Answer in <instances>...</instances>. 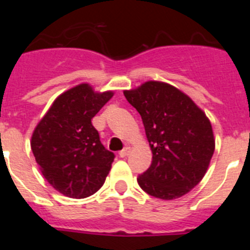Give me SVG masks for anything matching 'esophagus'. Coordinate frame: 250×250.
I'll list each match as a JSON object with an SVG mask.
<instances>
[{"mask_svg": "<svg viewBox=\"0 0 250 250\" xmlns=\"http://www.w3.org/2000/svg\"><path fill=\"white\" fill-rule=\"evenodd\" d=\"M130 154V147L126 146L124 150H121L120 152H119V155H120V158H126L127 155Z\"/></svg>", "mask_w": 250, "mask_h": 250, "instance_id": "1", "label": "esophagus"}]
</instances>
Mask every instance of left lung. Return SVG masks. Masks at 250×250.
I'll use <instances>...</instances> for the list:
<instances>
[{
    "label": "left lung",
    "mask_w": 250,
    "mask_h": 250,
    "mask_svg": "<svg viewBox=\"0 0 250 250\" xmlns=\"http://www.w3.org/2000/svg\"><path fill=\"white\" fill-rule=\"evenodd\" d=\"M124 95L143 119L152 152L138 183L149 195L173 200L202 182L215 149L205 112L187 94L163 81H146Z\"/></svg>",
    "instance_id": "8db88e82"
}]
</instances>
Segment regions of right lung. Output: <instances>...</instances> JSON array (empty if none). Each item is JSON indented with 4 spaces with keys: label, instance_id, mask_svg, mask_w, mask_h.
Instances as JSON below:
<instances>
[{
    "label": "right lung",
    "instance_id": "add662e5",
    "mask_svg": "<svg viewBox=\"0 0 250 250\" xmlns=\"http://www.w3.org/2000/svg\"><path fill=\"white\" fill-rule=\"evenodd\" d=\"M114 91H95L83 83L59 95L31 136V149L43 178L74 199L92 195L105 183L115 155L101 144L91 119Z\"/></svg>",
    "mask_w": 250,
    "mask_h": 250
}]
</instances>
